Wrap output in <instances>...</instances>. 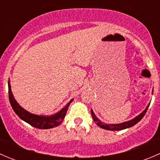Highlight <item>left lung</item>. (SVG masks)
<instances>
[{
    "label": "left lung",
    "mask_w": 160,
    "mask_h": 160,
    "mask_svg": "<svg viewBox=\"0 0 160 160\" xmlns=\"http://www.w3.org/2000/svg\"><path fill=\"white\" fill-rule=\"evenodd\" d=\"M152 93H153V90H152ZM150 103L147 105V107L146 108L144 111L141 113V114H138L137 117H135V118L132 119V120L128 121V122H122V123L120 124H106L102 122L101 121H100L98 118L96 117V115L94 114L93 113V110H91V114H92V117H93V121L96 122L97 125H98L99 127H101V128H104V129L106 130H110V131H120V130H123L125 129V128H131V127L134 126L135 125H136L138 122L142 120L144 115L146 114V111H147L148 108H149V106Z\"/></svg>",
    "instance_id": "left-lung-1"
}]
</instances>
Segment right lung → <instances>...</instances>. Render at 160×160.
<instances>
[{
    "instance_id": "1",
    "label": "right lung",
    "mask_w": 160,
    "mask_h": 160,
    "mask_svg": "<svg viewBox=\"0 0 160 160\" xmlns=\"http://www.w3.org/2000/svg\"><path fill=\"white\" fill-rule=\"evenodd\" d=\"M8 93L10 104L16 114L24 122H27L32 126L36 128H39V129H49V128H55V127H57L58 125H60L64 118H65L69 105L72 101V99L70 100V102L63 108L61 109L59 112L56 113L52 115H37V114H32V113L28 112V111L25 110L16 101L11 89L10 80L8 81Z\"/></svg>"
}]
</instances>
